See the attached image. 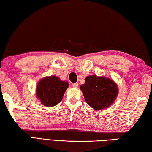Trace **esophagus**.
Returning <instances> with one entry per match:
<instances>
[{"mask_svg": "<svg viewBox=\"0 0 152 152\" xmlns=\"http://www.w3.org/2000/svg\"><path fill=\"white\" fill-rule=\"evenodd\" d=\"M72 85L73 88H78V83H74V84H72Z\"/></svg>", "mask_w": 152, "mask_h": 152, "instance_id": "34e87169", "label": "esophagus"}]
</instances>
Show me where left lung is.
I'll list each match as a JSON object with an SVG mask.
<instances>
[{
    "mask_svg": "<svg viewBox=\"0 0 152 152\" xmlns=\"http://www.w3.org/2000/svg\"><path fill=\"white\" fill-rule=\"evenodd\" d=\"M80 88L86 102L97 111L108 108L118 94L117 83L105 76H88L85 79V84L80 86Z\"/></svg>",
    "mask_w": 152,
    "mask_h": 152,
    "instance_id": "left-lung-1",
    "label": "left lung"
}]
</instances>
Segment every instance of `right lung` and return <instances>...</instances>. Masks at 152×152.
<instances>
[{
    "instance_id": "obj_1",
    "label": "right lung",
    "mask_w": 152,
    "mask_h": 152,
    "mask_svg": "<svg viewBox=\"0 0 152 152\" xmlns=\"http://www.w3.org/2000/svg\"><path fill=\"white\" fill-rule=\"evenodd\" d=\"M68 86V82L62 81L58 76L44 77L37 83L35 96L43 105L52 107L61 102Z\"/></svg>"
}]
</instances>
